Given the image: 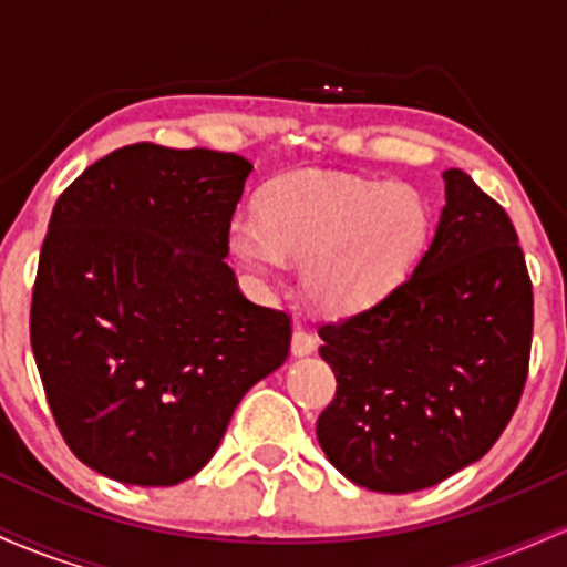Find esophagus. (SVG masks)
<instances>
[{
    "label": "esophagus",
    "instance_id": "1",
    "mask_svg": "<svg viewBox=\"0 0 567 567\" xmlns=\"http://www.w3.org/2000/svg\"><path fill=\"white\" fill-rule=\"evenodd\" d=\"M315 349H317V338L311 336L309 330H303V328L292 330V341H290L292 357H309V354H315Z\"/></svg>",
    "mask_w": 567,
    "mask_h": 567
}]
</instances>
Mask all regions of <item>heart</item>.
Listing matches in <instances>:
<instances>
[{
    "instance_id": "heart-1",
    "label": "heart",
    "mask_w": 567,
    "mask_h": 567,
    "mask_svg": "<svg viewBox=\"0 0 567 567\" xmlns=\"http://www.w3.org/2000/svg\"><path fill=\"white\" fill-rule=\"evenodd\" d=\"M429 207L408 186L301 171L266 188L261 213L243 207L226 243L252 288L271 290L301 261L306 298L351 315L386 298L424 250Z\"/></svg>"
}]
</instances>
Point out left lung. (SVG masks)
I'll list each match as a JSON object with an SVG mask.
<instances>
[{
	"mask_svg": "<svg viewBox=\"0 0 567 567\" xmlns=\"http://www.w3.org/2000/svg\"><path fill=\"white\" fill-rule=\"evenodd\" d=\"M413 275L320 328L338 389L317 421L354 485L413 493L491 451L509 424L533 336V288L509 216L458 167Z\"/></svg>",
	"mask_w": 567,
	"mask_h": 567,
	"instance_id": "obj_1",
	"label": "left lung"
}]
</instances>
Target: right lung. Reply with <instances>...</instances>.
Returning a JSON list of instances; mask_svg holds the SVG:
<instances>
[{
  "label": "right lung",
  "mask_w": 567,
  "mask_h": 567,
  "mask_svg": "<svg viewBox=\"0 0 567 567\" xmlns=\"http://www.w3.org/2000/svg\"><path fill=\"white\" fill-rule=\"evenodd\" d=\"M250 171L239 154L133 143L55 202L31 349L66 445L116 483L194 477L288 357L290 317L247 301L224 261Z\"/></svg>",
  "instance_id": "1"
}]
</instances>
